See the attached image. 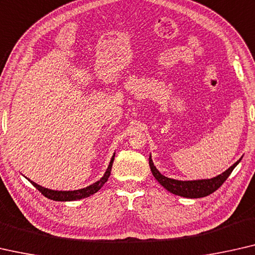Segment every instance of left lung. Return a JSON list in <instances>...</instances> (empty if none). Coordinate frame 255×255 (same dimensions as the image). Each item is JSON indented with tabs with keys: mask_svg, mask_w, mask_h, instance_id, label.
Instances as JSON below:
<instances>
[{
	"mask_svg": "<svg viewBox=\"0 0 255 255\" xmlns=\"http://www.w3.org/2000/svg\"><path fill=\"white\" fill-rule=\"evenodd\" d=\"M241 160L242 158L239 159L238 161L235 162L230 168H228L225 173L220 174V175L216 177L210 178V180L197 181H178L161 175V174L159 173V170L155 168V166L153 165L151 155L149 158V164L151 172L155 177V180H157L166 190H168L169 192L181 197H185V198H201V197H206L208 195H211V193L216 191V190L221 187Z\"/></svg>",
	"mask_w": 255,
	"mask_h": 255,
	"instance_id": "1",
	"label": "left lung"
}]
</instances>
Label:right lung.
Segmentation results:
<instances>
[{
  "instance_id": "obj_1",
  "label": "right lung",
  "mask_w": 255,
  "mask_h": 255,
  "mask_svg": "<svg viewBox=\"0 0 255 255\" xmlns=\"http://www.w3.org/2000/svg\"><path fill=\"white\" fill-rule=\"evenodd\" d=\"M113 160H115V154H113L111 161H110V165L108 167V169H106L104 176L102 177L100 181L95 182L94 184L89 185V187L80 189V190H74V191H56V190H50V189L41 187V185L36 184L35 182H33L30 180H28V181L34 185V187L39 190V191L42 193L44 197H47V198H49V199L57 200V201H71V200L82 199V198H86V197L94 195V193H96L98 190L103 187L105 182L109 180L110 174H111Z\"/></svg>"
}]
</instances>
